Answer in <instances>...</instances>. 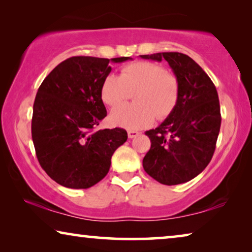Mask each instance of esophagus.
I'll use <instances>...</instances> for the list:
<instances>
[{"label": "esophagus", "mask_w": 252, "mask_h": 252, "mask_svg": "<svg viewBox=\"0 0 252 252\" xmlns=\"http://www.w3.org/2000/svg\"><path fill=\"white\" fill-rule=\"evenodd\" d=\"M138 134H139L138 131H134V130H129V131H127V137H129L130 139L136 138Z\"/></svg>", "instance_id": "obj_1"}]
</instances>
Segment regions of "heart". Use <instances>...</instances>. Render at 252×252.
Wrapping results in <instances>:
<instances>
[{
    "label": "heart",
    "mask_w": 252,
    "mask_h": 252,
    "mask_svg": "<svg viewBox=\"0 0 252 252\" xmlns=\"http://www.w3.org/2000/svg\"><path fill=\"white\" fill-rule=\"evenodd\" d=\"M179 79L157 63L138 61L125 65L121 76L105 78L100 95L105 104L116 106L134 93V105H121L111 112L115 126L137 130L152 125L155 116L165 119L174 110L179 98Z\"/></svg>",
    "instance_id": "b5f03b06"
}]
</instances>
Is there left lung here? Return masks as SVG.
Instances as JSON below:
<instances>
[{
    "label": "left lung",
    "mask_w": 252,
    "mask_h": 252,
    "mask_svg": "<svg viewBox=\"0 0 252 252\" xmlns=\"http://www.w3.org/2000/svg\"><path fill=\"white\" fill-rule=\"evenodd\" d=\"M140 58L166 60L180 85L172 113L156 129L146 131L152 145L142 166L162 185L188 182L205 170L215 152L222 122L216 87L200 65L186 54L164 52Z\"/></svg>",
    "instance_id": "8db88e82"
}]
</instances>
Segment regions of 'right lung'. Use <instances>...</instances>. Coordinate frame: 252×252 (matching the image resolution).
Masks as SVG:
<instances>
[{
    "instance_id": "1",
    "label": "right lung",
    "mask_w": 252,
    "mask_h": 252,
    "mask_svg": "<svg viewBox=\"0 0 252 252\" xmlns=\"http://www.w3.org/2000/svg\"><path fill=\"white\" fill-rule=\"evenodd\" d=\"M131 58L102 59L72 56L56 65L37 92L32 137L37 159L56 183L71 189H87L105 178L111 158L125 144V129L96 126L106 116L102 85L111 62Z\"/></svg>"
}]
</instances>
